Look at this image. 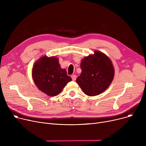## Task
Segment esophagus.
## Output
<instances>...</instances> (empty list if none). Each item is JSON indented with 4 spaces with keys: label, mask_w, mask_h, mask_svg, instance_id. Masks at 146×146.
Returning a JSON list of instances; mask_svg holds the SVG:
<instances>
[{
    "label": "esophagus",
    "mask_w": 146,
    "mask_h": 146,
    "mask_svg": "<svg viewBox=\"0 0 146 146\" xmlns=\"http://www.w3.org/2000/svg\"><path fill=\"white\" fill-rule=\"evenodd\" d=\"M71 77H72V80H73V81L76 80V78H77V77H76V76L75 74H73V75H72V76H71Z\"/></svg>",
    "instance_id": "1"
}]
</instances>
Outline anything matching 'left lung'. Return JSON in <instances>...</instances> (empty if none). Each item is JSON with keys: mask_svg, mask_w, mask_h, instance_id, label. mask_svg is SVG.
<instances>
[{"mask_svg": "<svg viewBox=\"0 0 146 146\" xmlns=\"http://www.w3.org/2000/svg\"><path fill=\"white\" fill-rule=\"evenodd\" d=\"M80 68L82 72L76 83L88 96H94L103 93L114 78L115 69L111 60L105 54L98 50L82 59Z\"/></svg>", "mask_w": 146, "mask_h": 146, "instance_id": "left-lung-1", "label": "left lung"}]
</instances>
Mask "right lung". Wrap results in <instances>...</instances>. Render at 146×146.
<instances>
[{
	"label": "right lung",
	"mask_w": 146,
	"mask_h": 146,
	"mask_svg": "<svg viewBox=\"0 0 146 146\" xmlns=\"http://www.w3.org/2000/svg\"><path fill=\"white\" fill-rule=\"evenodd\" d=\"M32 77L38 89L49 96L59 94L72 80L55 56H44L38 59L33 65Z\"/></svg>",
	"instance_id": "right-lung-1"
}]
</instances>
